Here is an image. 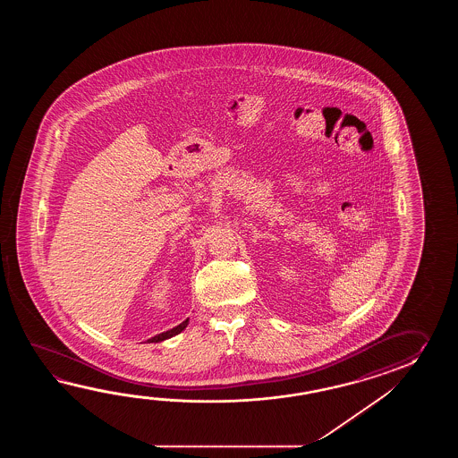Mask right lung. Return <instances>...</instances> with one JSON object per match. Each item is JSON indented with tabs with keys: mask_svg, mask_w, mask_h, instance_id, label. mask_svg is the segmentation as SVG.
I'll return each instance as SVG.
<instances>
[{
	"mask_svg": "<svg viewBox=\"0 0 458 458\" xmlns=\"http://www.w3.org/2000/svg\"><path fill=\"white\" fill-rule=\"evenodd\" d=\"M188 322L190 319L186 318L185 321L182 322V324H178L176 327L174 329H170V331L162 332V334H157L156 337H152V339H148L147 342H162L166 341V339H170V337H174V335H178L180 332L185 331L186 326H188Z\"/></svg>",
	"mask_w": 458,
	"mask_h": 458,
	"instance_id": "right-lung-1",
	"label": "right lung"
}]
</instances>
